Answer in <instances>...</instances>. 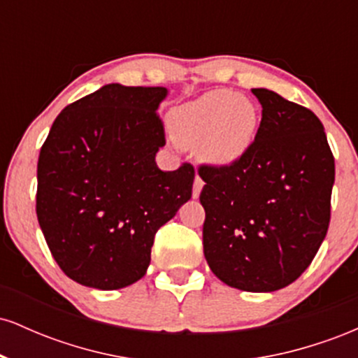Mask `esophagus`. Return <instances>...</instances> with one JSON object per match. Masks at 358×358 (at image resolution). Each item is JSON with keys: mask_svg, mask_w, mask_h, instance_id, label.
Segmentation results:
<instances>
[{"mask_svg": "<svg viewBox=\"0 0 358 358\" xmlns=\"http://www.w3.org/2000/svg\"><path fill=\"white\" fill-rule=\"evenodd\" d=\"M202 188H203V180L200 178L199 175L195 176V182H193V199H199V195H200V192H202Z\"/></svg>", "mask_w": 358, "mask_h": 358, "instance_id": "obj_1", "label": "esophagus"}]
</instances>
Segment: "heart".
I'll list each match as a JSON object with an SVG mask.
<instances>
[{"label": "heart", "mask_w": 358, "mask_h": 358, "mask_svg": "<svg viewBox=\"0 0 358 358\" xmlns=\"http://www.w3.org/2000/svg\"><path fill=\"white\" fill-rule=\"evenodd\" d=\"M256 104L232 90L217 89L178 106L168 114V127L180 146H200V155L215 166H229L248 153L256 138Z\"/></svg>", "instance_id": "heart-1"}]
</instances>
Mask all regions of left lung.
Returning a JSON list of instances; mask_svg holds the SVG:
<instances>
[{"label":"left lung","mask_w":358,"mask_h":358,"mask_svg":"<svg viewBox=\"0 0 358 358\" xmlns=\"http://www.w3.org/2000/svg\"><path fill=\"white\" fill-rule=\"evenodd\" d=\"M252 94L262 117L248 153L199 166L203 254L225 285L268 293L296 281L327 236L335 158L315 113L273 90Z\"/></svg>","instance_id":"8db88e82"}]
</instances>
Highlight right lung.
Listing matches in <instances>:
<instances>
[{"label":"right lung","instance_id":"right-lung-1","mask_svg":"<svg viewBox=\"0 0 358 358\" xmlns=\"http://www.w3.org/2000/svg\"><path fill=\"white\" fill-rule=\"evenodd\" d=\"M165 87L108 84L53 121L36 168V217L59 268L97 289L145 276L158 229L192 196L195 168L162 171Z\"/></svg>","mask_w":358,"mask_h":358}]
</instances>
